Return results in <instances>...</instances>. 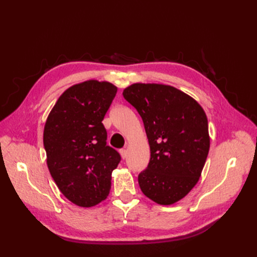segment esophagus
Returning <instances> with one entry per match:
<instances>
[{"instance_id":"esophagus-1","label":"esophagus","mask_w":257,"mask_h":257,"mask_svg":"<svg viewBox=\"0 0 257 257\" xmlns=\"http://www.w3.org/2000/svg\"><path fill=\"white\" fill-rule=\"evenodd\" d=\"M119 152H120V154H121V158H122L123 160L126 158V154H127V153H126V150H125V149H120V151H119Z\"/></svg>"}]
</instances>
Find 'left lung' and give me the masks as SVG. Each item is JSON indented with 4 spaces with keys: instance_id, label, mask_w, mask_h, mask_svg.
<instances>
[{
    "instance_id": "1",
    "label": "left lung",
    "mask_w": 257,
    "mask_h": 257,
    "mask_svg": "<svg viewBox=\"0 0 257 257\" xmlns=\"http://www.w3.org/2000/svg\"><path fill=\"white\" fill-rule=\"evenodd\" d=\"M123 96L141 114L150 162L138 175L145 195L173 205L195 186L206 163L210 137L207 115L195 99L172 85L134 83Z\"/></svg>"
}]
</instances>
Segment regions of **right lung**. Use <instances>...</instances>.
I'll return each instance as SVG.
<instances>
[{
    "label": "right lung",
    "instance_id": "1",
    "mask_svg": "<svg viewBox=\"0 0 257 257\" xmlns=\"http://www.w3.org/2000/svg\"><path fill=\"white\" fill-rule=\"evenodd\" d=\"M110 82L88 80L63 92L44 128L47 166L61 193L79 207L104 200L120 154L106 145L103 119L115 96Z\"/></svg>",
    "mask_w": 257,
    "mask_h": 257
}]
</instances>
